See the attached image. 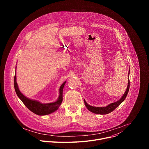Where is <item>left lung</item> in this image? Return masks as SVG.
Segmentation results:
<instances>
[{
  "instance_id": "8db88e82",
  "label": "left lung",
  "mask_w": 149,
  "mask_h": 149,
  "mask_svg": "<svg viewBox=\"0 0 149 149\" xmlns=\"http://www.w3.org/2000/svg\"><path fill=\"white\" fill-rule=\"evenodd\" d=\"M129 72H130V70H129ZM129 88H130V79H129V80H128V86H127V90H126L125 92L124 93V95H123V97L118 101L111 103V104H109V105L106 106V107H93V106H91V105H88L86 102V101L84 100L85 105H86V107L88 109V110H90L91 112H92L93 113L98 114H109V113L112 112L113 110H114L118 107V106L125 100V98L127 97V94H128V93H129Z\"/></svg>"
}]
</instances>
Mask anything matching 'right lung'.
I'll return each instance as SVG.
<instances>
[{"instance_id":"1","label":"right lung","mask_w":149,"mask_h":149,"mask_svg":"<svg viewBox=\"0 0 149 149\" xmlns=\"http://www.w3.org/2000/svg\"><path fill=\"white\" fill-rule=\"evenodd\" d=\"M65 82L66 81L63 82L60 87L59 96L58 100L56 102L48 104H42L37 101L30 100L26 98L25 96H24L22 93H21L17 87V84L16 80V74L14 77V87L17 95L29 110H31L33 113L39 116L49 114L56 111L59 108L62 101L63 88L64 87Z\"/></svg>"}]
</instances>
